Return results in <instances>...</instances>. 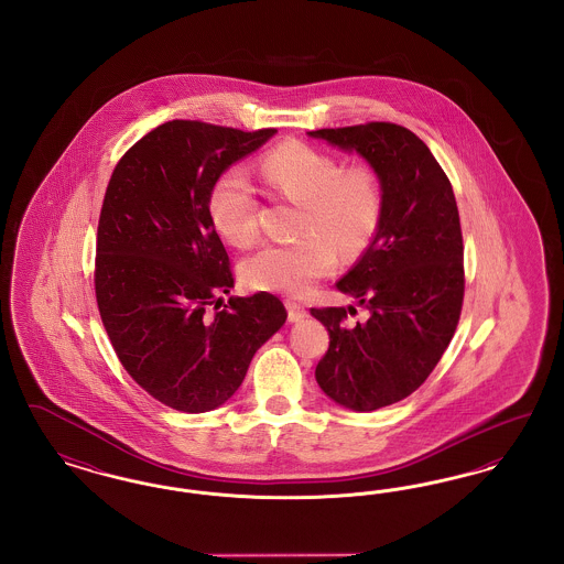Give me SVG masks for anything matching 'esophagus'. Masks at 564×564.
Returning a JSON list of instances; mask_svg holds the SVG:
<instances>
[{
	"label": "esophagus",
	"instance_id": "34e87169",
	"mask_svg": "<svg viewBox=\"0 0 564 564\" xmlns=\"http://www.w3.org/2000/svg\"><path fill=\"white\" fill-rule=\"evenodd\" d=\"M308 313H306V308L302 306V304H297V302H288V317H290V322H302L304 317H306Z\"/></svg>",
	"mask_w": 564,
	"mask_h": 564
}]
</instances>
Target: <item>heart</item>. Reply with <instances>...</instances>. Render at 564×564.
I'll use <instances>...</instances> for the list:
<instances>
[{
	"mask_svg": "<svg viewBox=\"0 0 564 564\" xmlns=\"http://www.w3.org/2000/svg\"><path fill=\"white\" fill-rule=\"evenodd\" d=\"M274 194L300 205L294 242H269L241 264L247 288L304 295L338 264V249L352 258L375 239L382 219V186L366 162L340 166L322 150L288 141L258 164ZM207 209L217 235L249 245L258 235L256 189L239 169H228L212 186Z\"/></svg>",
	"mask_w": 564,
	"mask_h": 564,
	"instance_id": "1",
	"label": "heart"
}]
</instances>
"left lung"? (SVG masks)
<instances>
[{"mask_svg": "<svg viewBox=\"0 0 564 564\" xmlns=\"http://www.w3.org/2000/svg\"><path fill=\"white\" fill-rule=\"evenodd\" d=\"M308 134L361 154L382 186L375 241L336 283L368 308V322L345 323V306L311 308L329 332V349L315 370L323 393L372 412L414 393L455 336L465 294L455 192L430 148L400 124Z\"/></svg>", "mask_w": 564, "mask_h": 564, "instance_id": "obj_1", "label": "left lung"}]
</instances>
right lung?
<instances>
[{
  "mask_svg": "<svg viewBox=\"0 0 564 564\" xmlns=\"http://www.w3.org/2000/svg\"><path fill=\"white\" fill-rule=\"evenodd\" d=\"M274 133L171 120L141 137L111 173L97 228V306L124 370L173 410L198 414L228 402L256 350L288 319L269 292L230 297L221 311L213 305L230 294L235 274L209 217V192Z\"/></svg>",
  "mask_w": 564,
  "mask_h": 564,
  "instance_id": "1",
  "label": "right lung"
}]
</instances>
